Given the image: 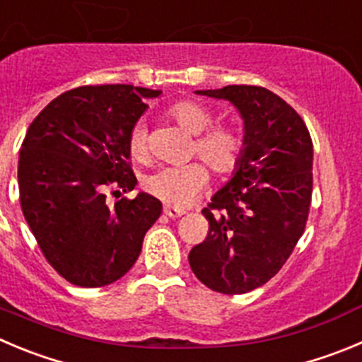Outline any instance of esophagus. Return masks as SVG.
Segmentation results:
<instances>
[{
  "label": "esophagus",
  "mask_w": 362,
  "mask_h": 362,
  "mask_svg": "<svg viewBox=\"0 0 362 362\" xmlns=\"http://www.w3.org/2000/svg\"><path fill=\"white\" fill-rule=\"evenodd\" d=\"M164 214L170 216L171 219H177V218H180V216H184L185 211H182V209H177V207H171V205H165Z\"/></svg>",
  "instance_id": "esophagus-1"
}]
</instances>
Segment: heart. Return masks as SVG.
<instances>
[{
    "label": "heart",
    "instance_id": "obj_1",
    "mask_svg": "<svg viewBox=\"0 0 362 362\" xmlns=\"http://www.w3.org/2000/svg\"><path fill=\"white\" fill-rule=\"evenodd\" d=\"M168 116L187 134L194 135L192 157H198L216 178L223 180L234 175L245 157V137L232 124H212L214 116L204 103L180 100L168 109ZM127 151L137 162L146 160V127L135 123L127 137ZM207 171L202 164L182 168H162L144 178V191L173 207H185L198 197L207 184Z\"/></svg>",
    "mask_w": 362,
    "mask_h": 362
}]
</instances>
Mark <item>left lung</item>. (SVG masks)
<instances>
[{
	"label": "left lung",
	"mask_w": 362,
	"mask_h": 362,
	"mask_svg": "<svg viewBox=\"0 0 362 362\" xmlns=\"http://www.w3.org/2000/svg\"><path fill=\"white\" fill-rule=\"evenodd\" d=\"M232 101L245 119V157L202 211L204 243L189 252L209 289L243 295L280 272L305 230L313 194V141L300 114L272 90L227 86L198 90Z\"/></svg>",
	"instance_id": "left-lung-1"
}]
</instances>
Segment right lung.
Here are the masks:
<instances>
[{
	"instance_id": "1",
	"label": "right lung",
	"mask_w": 362,
	"mask_h": 362,
	"mask_svg": "<svg viewBox=\"0 0 362 362\" xmlns=\"http://www.w3.org/2000/svg\"><path fill=\"white\" fill-rule=\"evenodd\" d=\"M160 90L124 83L83 86L49 101L19 153V200L40 252L80 288L116 282L139 257L162 204L122 197L137 184L127 137ZM118 202L109 206L106 194Z\"/></svg>"
}]
</instances>
